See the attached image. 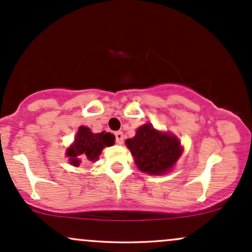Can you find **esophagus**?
<instances>
[{"mask_svg": "<svg viewBox=\"0 0 252 252\" xmlns=\"http://www.w3.org/2000/svg\"><path fill=\"white\" fill-rule=\"evenodd\" d=\"M115 140H117L118 144H123L124 143V134L121 131L115 132Z\"/></svg>", "mask_w": 252, "mask_h": 252, "instance_id": "34e87169", "label": "esophagus"}]
</instances>
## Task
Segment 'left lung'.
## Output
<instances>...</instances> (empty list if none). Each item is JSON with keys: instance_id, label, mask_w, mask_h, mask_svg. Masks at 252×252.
Masks as SVG:
<instances>
[{"instance_id": "left-lung-1", "label": "left lung", "mask_w": 252, "mask_h": 252, "mask_svg": "<svg viewBox=\"0 0 252 252\" xmlns=\"http://www.w3.org/2000/svg\"><path fill=\"white\" fill-rule=\"evenodd\" d=\"M140 171L162 175L170 170L182 154L179 139L171 134L160 133L151 124L140 126L132 139L126 140Z\"/></svg>"}]
</instances>
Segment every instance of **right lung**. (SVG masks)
Masks as SVG:
<instances>
[{
  "mask_svg": "<svg viewBox=\"0 0 252 252\" xmlns=\"http://www.w3.org/2000/svg\"><path fill=\"white\" fill-rule=\"evenodd\" d=\"M114 141L115 137L109 132L106 133L103 131L101 133H93L88 127L81 126L75 138V143L71 148L67 149L66 155L70 157V163L78 166L82 159H97L102 149L114 145Z\"/></svg>",
  "mask_w": 252,
  "mask_h": 252,
  "instance_id": "obj_1",
  "label": "right lung"
}]
</instances>
